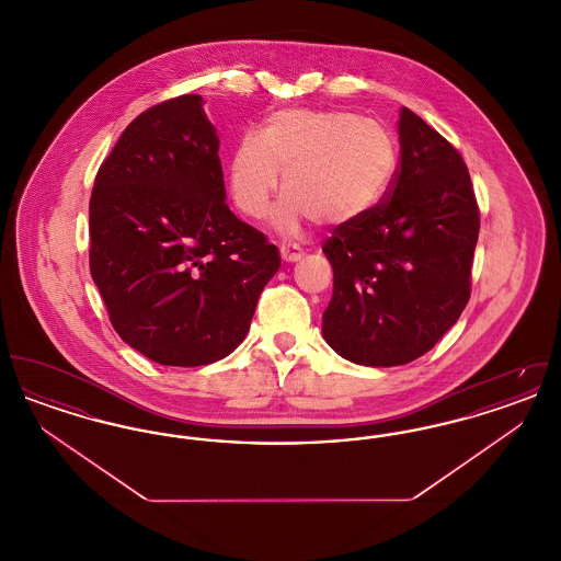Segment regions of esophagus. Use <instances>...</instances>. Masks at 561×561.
<instances>
[{
    "instance_id": "1",
    "label": "esophagus",
    "mask_w": 561,
    "mask_h": 561,
    "mask_svg": "<svg viewBox=\"0 0 561 561\" xmlns=\"http://www.w3.org/2000/svg\"><path fill=\"white\" fill-rule=\"evenodd\" d=\"M279 252H282V259L286 263H296V261L302 259V248L298 243H294V241H284L279 245Z\"/></svg>"
}]
</instances>
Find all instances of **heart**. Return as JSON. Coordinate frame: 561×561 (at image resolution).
<instances>
[{
	"label": "heart",
	"instance_id": "b5f03b06",
	"mask_svg": "<svg viewBox=\"0 0 561 561\" xmlns=\"http://www.w3.org/2000/svg\"><path fill=\"white\" fill-rule=\"evenodd\" d=\"M398 149L391 133L347 111L282 108L261 134H243L227 168L238 210L263 218L284 170L275 227L294 233L307 220L347 222L370 213L391 187Z\"/></svg>",
	"mask_w": 561,
	"mask_h": 561
}]
</instances>
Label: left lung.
Here are the masks:
<instances>
[{"mask_svg":"<svg viewBox=\"0 0 561 561\" xmlns=\"http://www.w3.org/2000/svg\"><path fill=\"white\" fill-rule=\"evenodd\" d=\"M400 163L370 213L323 243L334 293L321 332L353 364L403 366L453 328L471 296L480 208L453 145L408 107Z\"/></svg>","mask_w":561,"mask_h":561,"instance_id":"left-lung-1","label":"left lung"}]
</instances>
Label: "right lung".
<instances>
[{"mask_svg": "<svg viewBox=\"0 0 561 561\" xmlns=\"http://www.w3.org/2000/svg\"><path fill=\"white\" fill-rule=\"evenodd\" d=\"M199 94L142 111L101 163L90 273L124 343L161 366L227 357L250 330L279 250L225 202Z\"/></svg>", "mask_w": 561, "mask_h": 561, "instance_id": "right-lung-1", "label": "right lung"}]
</instances>
